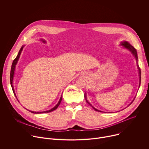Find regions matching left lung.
Wrapping results in <instances>:
<instances>
[{
	"instance_id": "left-lung-1",
	"label": "left lung",
	"mask_w": 149,
	"mask_h": 149,
	"mask_svg": "<svg viewBox=\"0 0 149 149\" xmlns=\"http://www.w3.org/2000/svg\"><path fill=\"white\" fill-rule=\"evenodd\" d=\"M121 45L124 47V48H126V49H129L132 53V54L134 56V57H135V58H136V61H137H137H138V57H137V51H136V49L132 46V45H131L129 42H126V41H124V42H122L121 43ZM137 67H138V69H139V78H140V84H139V86H140V81H141V70H140V68H139V65H138V63H137ZM85 98H86V101H87V103H88L91 107H93V109H94L95 111H99V112H102L101 111H100V110H97V109H95L94 107H93V106L91 105V104H90V102H88V101L87 100V99H86V95H85ZM134 100V99L133 100V101ZM132 101V102H133Z\"/></svg>"
}]
</instances>
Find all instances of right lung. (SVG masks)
<instances>
[{"label":"right lung","instance_id":"right-lung-1","mask_svg":"<svg viewBox=\"0 0 149 149\" xmlns=\"http://www.w3.org/2000/svg\"><path fill=\"white\" fill-rule=\"evenodd\" d=\"M40 40H41L42 42H43L44 43H46V41H45V40L42 39H40ZM24 46H22V47H21V48L20 49V50H19V53H18L17 56H16V58L13 60V62H12V65L11 70H10V84H11V87H12L13 92V93H14V95H15V97H16V98H17V97H16V94H15V90H14V88H13V77H14V73H15V67H16V63H17V61H18V59H19V57H20V54H21V52H22V49H23V48H24ZM62 95H61V98H60V99H59V100L58 104L55 106V107H54V108H52V109H51V110H49L45 111H42V112H36V111H30V110H28V111H29L31 112L32 113H34V114L46 113L51 112V111H52L56 110V109L58 107L59 105L60 104V103H61V101H62ZM17 101H18V100H17Z\"/></svg>","mask_w":149,"mask_h":149}]
</instances>
